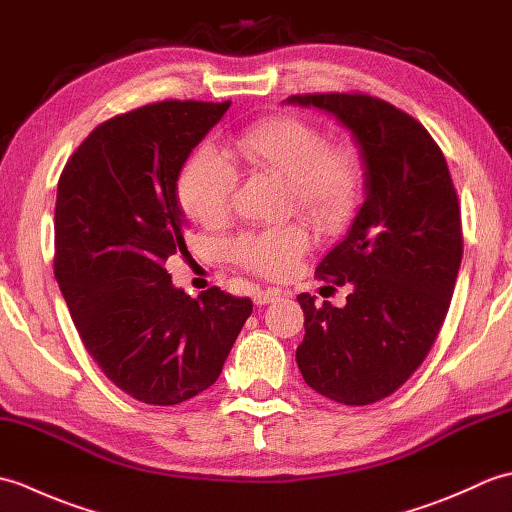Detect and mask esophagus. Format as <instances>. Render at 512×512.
<instances>
[{
  "instance_id": "obj_1",
  "label": "esophagus",
  "mask_w": 512,
  "mask_h": 512,
  "mask_svg": "<svg viewBox=\"0 0 512 512\" xmlns=\"http://www.w3.org/2000/svg\"><path fill=\"white\" fill-rule=\"evenodd\" d=\"M277 299H281L279 290H259L257 295L253 297L255 306H266V303H275Z\"/></svg>"
}]
</instances>
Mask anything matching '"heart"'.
I'll list each match as a JSON object with an SVG mask.
<instances>
[{"instance_id":"heart-1","label":"heart","mask_w":512,"mask_h":512,"mask_svg":"<svg viewBox=\"0 0 512 512\" xmlns=\"http://www.w3.org/2000/svg\"><path fill=\"white\" fill-rule=\"evenodd\" d=\"M253 173L286 184L290 211L301 213L319 233L336 235L352 224L365 195V165L352 145L328 143L323 129L306 118L279 114L248 127L233 143ZM237 173L213 149H200L178 178L182 211L204 228H220L233 211ZM308 228L292 222L244 233L231 244L235 262L259 277H286L308 253Z\"/></svg>"}]
</instances>
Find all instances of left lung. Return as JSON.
<instances>
[{"label":"left lung","mask_w":512,"mask_h":512,"mask_svg":"<svg viewBox=\"0 0 512 512\" xmlns=\"http://www.w3.org/2000/svg\"><path fill=\"white\" fill-rule=\"evenodd\" d=\"M334 114L365 165V202L350 233L317 266L352 284L345 308L301 292L303 380L343 405H372L411 378L436 343L462 262V217L442 149L407 112L363 92L295 94Z\"/></svg>","instance_id":"1"}]
</instances>
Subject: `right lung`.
Instances as JSON below:
<instances>
[{"label":"right lung","instance_id":"right-lung-1","mask_svg":"<svg viewBox=\"0 0 512 512\" xmlns=\"http://www.w3.org/2000/svg\"><path fill=\"white\" fill-rule=\"evenodd\" d=\"M231 101H160L101 123L65 162L54 206V277L85 350L147 405L211 387L253 312L217 286L198 299L165 262L184 244L178 176Z\"/></svg>","mask_w":512,"mask_h":512}]
</instances>
